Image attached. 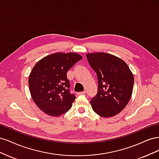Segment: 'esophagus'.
Instances as JSON below:
<instances>
[{"label":"esophagus","instance_id":"34e87169","mask_svg":"<svg viewBox=\"0 0 159 159\" xmlns=\"http://www.w3.org/2000/svg\"><path fill=\"white\" fill-rule=\"evenodd\" d=\"M85 91H80V92H78V93H77V94H78V95H84V94H85Z\"/></svg>","mask_w":159,"mask_h":159}]
</instances>
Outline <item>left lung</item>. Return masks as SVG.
Here are the masks:
<instances>
[{
	"label": "left lung",
	"mask_w": 159,
	"mask_h": 159,
	"mask_svg": "<svg viewBox=\"0 0 159 159\" xmlns=\"http://www.w3.org/2000/svg\"><path fill=\"white\" fill-rule=\"evenodd\" d=\"M88 61L98 76V93L91 99L94 111L103 117L115 116L126 107L133 93L134 77L127 64L115 56L89 53Z\"/></svg>",
	"instance_id": "left-lung-1"
}]
</instances>
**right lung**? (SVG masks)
<instances>
[{"instance_id":"obj_1","label":"right lung","mask_w":159,"mask_h":159,"mask_svg":"<svg viewBox=\"0 0 159 159\" xmlns=\"http://www.w3.org/2000/svg\"><path fill=\"white\" fill-rule=\"evenodd\" d=\"M82 57L76 53H56L38 61L28 84L32 98L46 114L58 117L70 109L75 96L70 93L67 72Z\"/></svg>"}]
</instances>
